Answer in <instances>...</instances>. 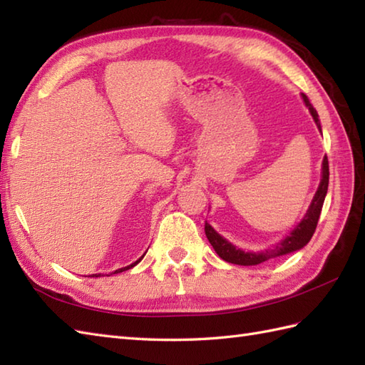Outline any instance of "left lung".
Returning <instances> with one entry per match:
<instances>
[{"label": "left lung", "mask_w": 365, "mask_h": 365, "mask_svg": "<svg viewBox=\"0 0 365 365\" xmlns=\"http://www.w3.org/2000/svg\"><path fill=\"white\" fill-rule=\"evenodd\" d=\"M302 98H304V103L309 108V111H311L317 127H319L322 131L319 114H317L315 108L311 105V102H309V98L304 94H302ZM328 183H329V163H328V157L324 155L323 165H322V182L319 185V190H317L311 205H309L306 216L301 220V222L290 232L289 235H287L284 240H281L279 243H276L273 247H268V250L262 252H245L242 250H238V247H235L232 243H229L226 238H222L218 232H216L210 224L205 221V235L208 238V242H210L213 250L222 260H226L229 263H235V265H245V267L259 265V263L279 257V255L298 251L311 242V238L317 229L324 197H327V192H328Z\"/></svg>", "instance_id": "1"}]
</instances>
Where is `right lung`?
Segmentation results:
<instances>
[{
    "label": "right lung",
    "mask_w": 365,
    "mask_h": 365,
    "mask_svg": "<svg viewBox=\"0 0 365 365\" xmlns=\"http://www.w3.org/2000/svg\"><path fill=\"white\" fill-rule=\"evenodd\" d=\"M143 257H144V255H143ZM143 257H141V259H139V260H136V262H135V263H131V265H128V267H123V268H119V269H115V271H114V273H113V274H115V273H122V271H125V269H130V268H133V267H135V265H138V263H139V262H141V260H143ZM92 276H96V277H98V276H100V274H92Z\"/></svg>",
    "instance_id": "right-lung-1"
}]
</instances>
